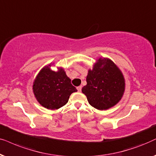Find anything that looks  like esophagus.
Masks as SVG:
<instances>
[{"mask_svg": "<svg viewBox=\"0 0 156 156\" xmlns=\"http://www.w3.org/2000/svg\"><path fill=\"white\" fill-rule=\"evenodd\" d=\"M77 90L79 91V92H80V91H81V90H82V86H78V87H77Z\"/></svg>", "mask_w": 156, "mask_h": 156, "instance_id": "1", "label": "esophagus"}]
</instances>
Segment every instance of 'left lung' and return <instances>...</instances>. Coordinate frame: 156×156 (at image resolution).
Instances as JSON below:
<instances>
[{"mask_svg": "<svg viewBox=\"0 0 156 156\" xmlns=\"http://www.w3.org/2000/svg\"><path fill=\"white\" fill-rule=\"evenodd\" d=\"M87 85L82 92L95 108L106 110L119 102L125 90V80L120 70L111 60L99 58L89 70Z\"/></svg>", "mask_w": 156, "mask_h": 156, "instance_id": "8db88e82", "label": "left lung"}]
</instances>
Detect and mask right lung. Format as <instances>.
Instances as JSON below:
<instances>
[{
  "mask_svg": "<svg viewBox=\"0 0 156 156\" xmlns=\"http://www.w3.org/2000/svg\"><path fill=\"white\" fill-rule=\"evenodd\" d=\"M50 66L41 70L33 83V89L41 105L48 109L55 110L65 105L70 94L77 90L62 68L55 72Z\"/></svg>",
  "mask_w": 156,
  "mask_h": 156,
  "instance_id": "right-lung-1",
  "label": "right lung"
}]
</instances>
